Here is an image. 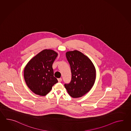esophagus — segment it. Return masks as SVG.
<instances>
[{
	"instance_id": "34e87169",
	"label": "esophagus",
	"mask_w": 131,
	"mask_h": 131,
	"mask_svg": "<svg viewBox=\"0 0 131 131\" xmlns=\"http://www.w3.org/2000/svg\"><path fill=\"white\" fill-rule=\"evenodd\" d=\"M58 80V81H59V82H61L62 81V78H59Z\"/></svg>"
}]
</instances>
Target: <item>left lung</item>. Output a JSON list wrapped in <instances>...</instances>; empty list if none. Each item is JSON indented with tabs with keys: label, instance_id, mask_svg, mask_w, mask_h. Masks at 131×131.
Wrapping results in <instances>:
<instances>
[{
	"label": "left lung",
	"instance_id": "obj_1",
	"mask_svg": "<svg viewBox=\"0 0 131 131\" xmlns=\"http://www.w3.org/2000/svg\"><path fill=\"white\" fill-rule=\"evenodd\" d=\"M66 55L71 67L72 79L69 83L64 84V87L72 97H81L94 84L95 67L89 58L78 50L68 51Z\"/></svg>",
	"mask_w": 131,
	"mask_h": 131
}]
</instances>
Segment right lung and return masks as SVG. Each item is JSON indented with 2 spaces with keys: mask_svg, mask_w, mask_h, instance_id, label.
<instances>
[{
  "mask_svg": "<svg viewBox=\"0 0 131 131\" xmlns=\"http://www.w3.org/2000/svg\"><path fill=\"white\" fill-rule=\"evenodd\" d=\"M58 53L51 50H44L28 62L24 71L25 82L36 95L45 96L58 81L54 76L52 64Z\"/></svg>",
  "mask_w": 131,
  "mask_h": 131,
  "instance_id": "right-lung-1",
  "label": "right lung"
}]
</instances>
